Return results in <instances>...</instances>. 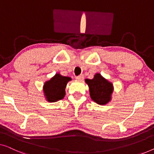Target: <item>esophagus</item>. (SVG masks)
Here are the masks:
<instances>
[{"label":"esophagus","mask_w":154,"mask_h":154,"mask_svg":"<svg viewBox=\"0 0 154 154\" xmlns=\"http://www.w3.org/2000/svg\"><path fill=\"white\" fill-rule=\"evenodd\" d=\"M84 79V77L82 76V75H79V76L76 77V79L78 80V81H82Z\"/></svg>","instance_id":"esophagus-1"}]
</instances>
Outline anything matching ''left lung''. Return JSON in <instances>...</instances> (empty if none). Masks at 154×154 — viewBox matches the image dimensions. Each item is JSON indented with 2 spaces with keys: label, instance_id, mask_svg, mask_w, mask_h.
<instances>
[{
  "label": "left lung",
  "instance_id": "left-lung-1",
  "mask_svg": "<svg viewBox=\"0 0 154 154\" xmlns=\"http://www.w3.org/2000/svg\"><path fill=\"white\" fill-rule=\"evenodd\" d=\"M89 87L90 95L93 101L101 106L110 103L114 91L113 84L102 76L101 73H97L92 79H85Z\"/></svg>",
  "mask_w": 154,
  "mask_h": 154
}]
</instances>
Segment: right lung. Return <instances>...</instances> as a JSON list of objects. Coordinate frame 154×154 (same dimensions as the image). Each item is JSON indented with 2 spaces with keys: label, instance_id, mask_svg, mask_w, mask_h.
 Wrapping results in <instances>:
<instances>
[{
  "label": "right lung",
  "instance_id": "1",
  "mask_svg": "<svg viewBox=\"0 0 154 154\" xmlns=\"http://www.w3.org/2000/svg\"><path fill=\"white\" fill-rule=\"evenodd\" d=\"M72 78L63 76L60 73H55L50 80L46 81L43 85V92L46 101L49 103L57 102L65 96V89Z\"/></svg>",
  "mask_w": 154,
  "mask_h": 154
}]
</instances>
